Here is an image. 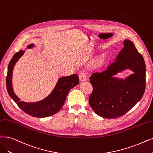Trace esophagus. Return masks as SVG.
Listing matches in <instances>:
<instances>
[{"label":"esophagus","mask_w":153,"mask_h":153,"mask_svg":"<svg viewBox=\"0 0 153 153\" xmlns=\"http://www.w3.org/2000/svg\"><path fill=\"white\" fill-rule=\"evenodd\" d=\"M79 79L80 81H86V76L85 74V73L84 72H81L79 73Z\"/></svg>","instance_id":"esophagus-1"}]
</instances>
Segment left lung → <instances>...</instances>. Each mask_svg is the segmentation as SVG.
<instances>
[{
    "label": "left lung",
    "mask_w": 153,
    "mask_h": 153,
    "mask_svg": "<svg viewBox=\"0 0 153 153\" xmlns=\"http://www.w3.org/2000/svg\"><path fill=\"white\" fill-rule=\"evenodd\" d=\"M123 48L102 72H94L89 77L93 88L89 103L98 115L106 118L123 116L142 98L146 88V65L143 56L128 39ZM129 68L134 74L125 80L113 76Z\"/></svg>",
    "instance_id": "8db88e82"
}]
</instances>
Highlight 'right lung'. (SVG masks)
<instances>
[{
  "mask_svg": "<svg viewBox=\"0 0 153 153\" xmlns=\"http://www.w3.org/2000/svg\"><path fill=\"white\" fill-rule=\"evenodd\" d=\"M34 47L33 44L28 45L27 48ZM25 51L20 50L14 54L10 60L7 69L6 77V86L7 92L19 108L26 114L32 117L43 118L52 116L57 113L63 106L67 96L70 90L79 83L77 74L62 77L59 79L58 82L52 92L45 99L34 103H26L22 101L13 91L12 86V77L14 67Z\"/></svg>",
  "mask_w": 153,
  "mask_h": 153,
  "instance_id": "right-lung-1",
  "label": "right lung"
}]
</instances>
